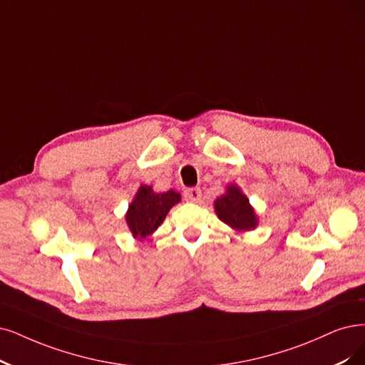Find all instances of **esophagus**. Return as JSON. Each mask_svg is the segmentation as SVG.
I'll use <instances>...</instances> for the list:
<instances>
[{"instance_id":"obj_1","label":"esophagus","mask_w":365,"mask_h":365,"mask_svg":"<svg viewBox=\"0 0 365 365\" xmlns=\"http://www.w3.org/2000/svg\"><path fill=\"white\" fill-rule=\"evenodd\" d=\"M183 197L186 201H191V203H198L201 200V190L200 187H187L183 192Z\"/></svg>"}]
</instances>
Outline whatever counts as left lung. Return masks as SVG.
<instances>
[{
	"mask_svg": "<svg viewBox=\"0 0 365 365\" xmlns=\"http://www.w3.org/2000/svg\"><path fill=\"white\" fill-rule=\"evenodd\" d=\"M215 210L221 221L236 230L247 232L257 225V218L248 198L239 191L237 186H228L227 192L215 201Z\"/></svg>",
	"mask_w": 365,
	"mask_h": 365,
	"instance_id": "left-lung-1",
	"label": "left lung"
}]
</instances>
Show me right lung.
Listing matches in <instances>:
<instances>
[{"instance_id": "obj_1", "label": "right lung", "mask_w": 365, "mask_h": 365, "mask_svg": "<svg viewBox=\"0 0 365 365\" xmlns=\"http://www.w3.org/2000/svg\"><path fill=\"white\" fill-rule=\"evenodd\" d=\"M180 201V195L174 191L155 194L150 186H141L129 206L126 221L135 237L150 236L165 220L168 210Z\"/></svg>"}]
</instances>
